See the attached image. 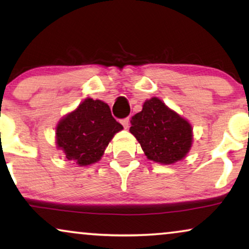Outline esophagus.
<instances>
[{
  "label": "esophagus",
  "instance_id": "34e87169",
  "mask_svg": "<svg viewBox=\"0 0 249 249\" xmlns=\"http://www.w3.org/2000/svg\"><path fill=\"white\" fill-rule=\"evenodd\" d=\"M129 118H125V119H122L121 120V124H122V125H124V129H128L129 128Z\"/></svg>",
  "mask_w": 249,
  "mask_h": 249
}]
</instances>
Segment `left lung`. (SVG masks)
<instances>
[{
	"mask_svg": "<svg viewBox=\"0 0 249 249\" xmlns=\"http://www.w3.org/2000/svg\"><path fill=\"white\" fill-rule=\"evenodd\" d=\"M135 136L148 160L173 164L186 158L193 145V127L158 97L145 101L130 120Z\"/></svg>",
	"mask_w": 249,
	"mask_h": 249,
	"instance_id": "left-lung-1",
	"label": "left lung"
}]
</instances>
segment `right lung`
Wrapping results in <instances>:
<instances>
[{"mask_svg": "<svg viewBox=\"0 0 249 249\" xmlns=\"http://www.w3.org/2000/svg\"><path fill=\"white\" fill-rule=\"evenodd\" d=\"M56 147L69 161L86 166L96 163L117 132L124 127L112 117L110 107L88 97L56 124Z\"/></svg>", "mask_w": 249, "mask_h": 249, "instance_id": "add662e5", "label": "right lung"}]
</instances>
